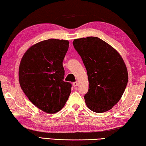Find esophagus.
<instances>
[{
	"instance_id": "esophagus-1",
	"label": "esophagus",
	"mask_w": 146,
	"mask_h": 146,
	"mask_svg": "<svg viewBox=\"0 0 146 146\" xmlns=\"http://www.w3.org/2000/svg\"><path fill=\"white\" fill-rule=\"evenodd\" d=\"M72 85H73L74 86H75V87H76V86H78L79 85V84H78V82H74L72 83Z\"/></svg>"
}]
</instances>
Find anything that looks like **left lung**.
Here are the masks:
<instances>
[{"label":"left lung","mask_w":146,"mask_h":146,"mask_svg":"<svg viewBox=\"0 0 146 146\" xmlns=\"http://www.w3.org/2000/svg\"><path fill=\"white\" fill-rule=\"evenodd\" d=\"M75 49L87 71L88 91L84 98L96 113L110 110L121 99L127 84L126 66L119 53L98 37L75 39Z\"/></svg>","instance_id":"left-lung-1"}]
</instances>
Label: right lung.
I'll return each mask as SVG.
<instances>
[{"mask_svg": "<svg viewBox=\"0 0 146 146\" xmlns=\"http://www.w3.org/2000/svg\"><path fill=\"white\" fill-rule=\"evenodd\" d=\"M68 40L48 39L31 46L19 66L20 87L31 103L48 113L62 109L71 92L72 85L63 81V59Z\"/></svg>", "mask_w": 146, "mask_h": 146, "instance_id": "obj_1", "label": "right lung"}]
</instances>
